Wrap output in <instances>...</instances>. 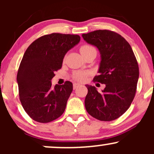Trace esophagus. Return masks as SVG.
Segmentation results:
<instances>
[{
  "instance_id": "1",
  "label": "esophagus",
  "mask_w": 154,
  "mask_h": 154,
  "mask_svg": "<svg viewBox=\"0 0 154 154\" xmlns=\"http://www.w3.org/2000/svg\"><path fill=\"white\" fill-rule=\"evenodd\" d=\"M79 85H80L78 84V83H74V84H73V88H74V90H75L76 88H78Z\"/></svg>"
}]
</instances>
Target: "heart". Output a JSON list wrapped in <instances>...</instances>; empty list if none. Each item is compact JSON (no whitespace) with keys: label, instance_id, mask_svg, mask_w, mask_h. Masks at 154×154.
Segmentation results:
<instances>
[{"label":"heart","instance_id":"b5f03b06","mask_svg":"<svg viewBox=\"0 0 154 154\" xmlns=\"http://www.w3.org/2000/svg\"><path fill=\"white\" fill-rule=\"evenodd\" d=\"M93 48H93V46H91V45H84L80 47V48H79V51H80L81 54H84L85 52H86V51L91 50V49H93ZM88 75V72H87L78 71V72H75V73L73 74L72 77H73V79L76 81L82 82V81H84L85 79L87 78Z\"/></svg>","mask_w":154,"mask_h":154}]
</instances>
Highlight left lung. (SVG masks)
I'll return each mask as SVG.
<instances>
[{"label":"left lung","mask_w":154,"mask_h":154,"mask_svg":"<svg viewBox=\"0 0 154 154\" xmlns=\"http://www.w3.org/2000/svg\"><path fill=\"white\" fill-rule=\"evenodd\" d=\"M82 38L100 51V75L93 81L106 85L102 93L85 85V109L95 119L112 121L128 110L135 98L139 77L137 59L128 42L115 32L98 29L82 34Z\"/></svg>","instance_id":"left-lung-1"}]
</instances>
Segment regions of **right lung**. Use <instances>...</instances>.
Masks as SVG:
<instances>
[{
  "instance_id": "obj_1",
  "label": "right lung",
  "mask_w": 154,
  "mask_h": 154,
  "mask_svg": "<svg viewBox=\"0 0 154 154\" xmlns=\"http://www.w3.org/2000/svg\"><path fill=\"white\" fill-rule=\"evenodd\" d=\"M79 40L78 35L52 33L35 40L26 50L17 79L19 100L31 119L48 123L64 112L72 83L66 81L53 87L51 80L62 66L67 51Z\"/></svg>"
}]
</instances>
